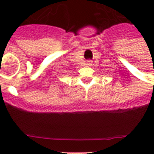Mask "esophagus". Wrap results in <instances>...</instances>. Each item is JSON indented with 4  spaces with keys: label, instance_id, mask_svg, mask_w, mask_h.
I'll use <instances>...</instances> for the list:
<instances>
[{
    "label": "esophagus",
    "instance_id": "1",
    "mask_svg": "<svg viewBox=\"0 0 154 154\" xmlns=\"http://www.w3.org/2000/svg\"><path fill=\"white\" fill-rule=\"evenodd\" d=\"M92 61L91 60H88V65H91Z\"/></svg>",
    "mask_w": 154,
    "mask_h": 154
}]
</instances>
